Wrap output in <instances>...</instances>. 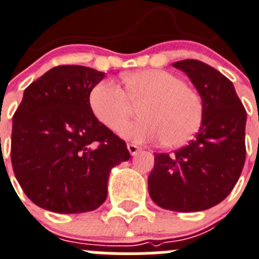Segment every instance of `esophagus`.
<instances>
[{
    "mask_svg": "<svg viewBox=\"0 0 259 259\" xmlns=\"http://www.w3.org/2000/svg\"><path fill=\"white\" fill-rule=\"evenodd\" d=\"M127 149H129V152H130V154H132V156H137L138 152L141 151V147H138L137 144L127 143Z\"/></svg>",
    "mask_w": 259,
    "mask_h": 259,
    "instance_id": "34e87169",
    "label": "esophagus"
}]
</instances>
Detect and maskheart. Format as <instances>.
<instances>
[{
    "instance_id": "b5f03b06",
    "label": "heart",
    "mask_w": 259,
    "mask_h": 259,
    "mask_svg": "<svg viewBox=\"0 0 259 259\" xmlns=\"http://www.w3.org/2000/svg\"><path fill=\"white\" fill-rule=\"evenodd\" d=\"M125 92L111 80H102L89 93V107L111 132H117L139 107L141 118L125 125L122 137L135 142L161 139L165 147L189 142L202 122L199 96L176 75L148 69L126 72Z\"/></svg>"
}]
</instances>
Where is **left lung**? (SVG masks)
<instances>
[{"mask_svg":"<svg viewBox=\"0 0 259 259\" xmlns=\"http://www.w3.org/2000/svg\"><path fill=\"white\" fill-rule=\"evenodd\" d=\"M202 98L199 132L174 153L154 154L148 190L157 206L176 212L204 211L234 189L245 162L246 111L233 83L198 60L174 62Z\"/></svg>","mask_w":259,"mask_h":259,"instance_id":"left-lung-1","label":"left lung"}]
</instances>
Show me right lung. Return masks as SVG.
I'll use <instances>...</instances> for the list:
<instances>
[{
  "mask_svg": "<svg viewBox=\"0 0 259 259\" xmlns=\"http://www.w3.org/2000/svg\"><path fill=\"white\" fill-rule=\"evenodd\" d=\"M105 72L79 65L48 70L24 91L11 134V163L21 189L56 213L94 211L107 198L111 168L127 161L121 138L89 107Z\"/></svg>",
  "mask_w": 259,
  "mask_h": 259,
  "instance_id": "right-lung-1",
  "label": "right lung"
}]
</instances>
